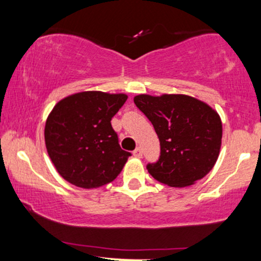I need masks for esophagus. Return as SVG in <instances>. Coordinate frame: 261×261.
<instances>
[{
  "label": "esophagus",
  "mask_w": 261,
  "mask_h": 261,
  "mask_svg": "<svg viewBox=\"0 0 261 261\" xmlns=\"http://www.w3.org/2000/svg\"><path fill=\"white\" fill-rule=\"evenodd\" d=\"M134 155H135V157H137V158L142 157V148L136 147V149L134 151Z\"/></svg>",
  "instance_id": "34e87169"
}]
</instances>
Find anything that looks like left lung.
<instances>
[{"mask_svg":"<svg viewBox=\"0 0 261 261\" xmlns=\"http://www.w3.org/2000/svg\"><path fill=\"white\" fill-rule=\"evenodd\" d=\"M134 101L160 139V158L146 166L155 180L169 187H188L214 168L222 122L211 107L182 94H140Z\"/></svg>","mask_w":261,"mask_h":261,"instance_id":"1","label":"left lung"}]
</instances>
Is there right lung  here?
I'll return each mask as SVG.
<instances>
[{"label":"right lung","instance_id":"right-lung-1","mask_svg":"<svg viewBox=\"0 0 261 261\" xmlns=\"http://www.w3.org/2000/svg\"><path fill=\"white\" fill-rule=\"evenodd\" d=\"M126 94L91 91L60 100L45 124V145L59 174L76 187L113 181L130 157L121 149L112 118Z\"/></svg>","mask_w":261,"mask_h":261}]
</instances>
